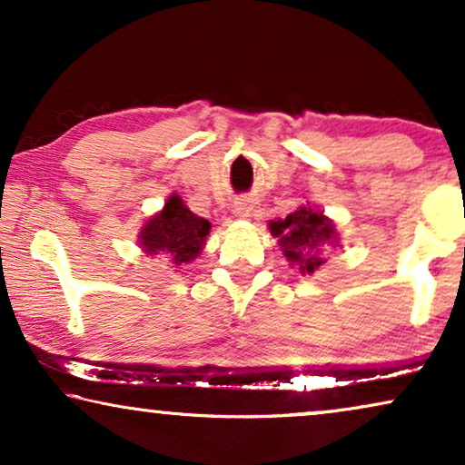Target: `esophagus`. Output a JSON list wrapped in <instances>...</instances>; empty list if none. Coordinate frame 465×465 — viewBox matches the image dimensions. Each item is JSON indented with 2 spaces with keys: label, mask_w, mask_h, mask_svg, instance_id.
<instances>
[{
  "label": "esophagus",
  "mask_w": 465,
  "mask_h": 465,
  "mask_svg": "<svg viewBox=\"0 0 465 465\" xmlns=\"http://www.w3.org/2000/svg\"><path fill=\"white\" fill-rule=\"evenodd\" d=\"M231 212H232L234 218H247V215L252 213V203L245 201V199H241V201L234 203Z\"/></svg>",
  "instance_id": "esophagus-1"
}]
</instances>
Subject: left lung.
Here are the masks:
<instances>
[{
  "mask_svg": "<svg viewBox=\"0 0 465 465\" xmlns=\"http://www.w3.org/2000/svg\"><path fill=\"white\" fill-rule=\"evenodd\" d=\"M269 231L279 239L285 260L296 264L302 275L320 271L326 264V253L341 243L334 222L311 203L285 215V220H271Z\"/></svg>",
  "mask_w": 465,
  "mask_h": 465,
  "instance_id": "8db88e82",
  "label": "left lung"
}]
</instances>
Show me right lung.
Returning <instances> with one entry per match:
<instances>
[{"instance_id":"obj_1","label":"right lung","mask_w":465,"mask_h":465,"mask_svg":"<svg viewBox=\"0 0 465 465\" xmlns=\"http://www.w3.org/2000/svg\"><path fill=\"white\" fill-rule=\"evenodd\" d=\"M212 224L190 212L180 194H171L164 207L139 228L137 243L145 256H163L171 264H190L207 245Z\"/></svg>"}]
</instances>
